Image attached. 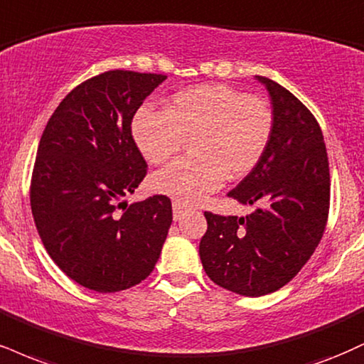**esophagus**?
I'll return each instance as SVG.
<instances>
[{"label": "esophagus", "instance_id": "esophagus-1", "mask_svg": "<svg viewBox=\"0 0 364 364\" xmlns=\"http://www.w3.org/2000/svg\"><path fill=\"white\" fill-rule=\"evenodd\" d=\"M186 207L183 203H179L178 200L173 201V213H174V220H181L183 213H185Z\"/></svg>", "mask_w": 364, "mask_h": 364}]
</instances>
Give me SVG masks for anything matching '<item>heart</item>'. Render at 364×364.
<instances>
[{
    "label": "heart",
    "mask_w": 364,
    "mask_h": 364,
    "mask_svg": "<svg viewBox=\"0 0 364 364\" xmlns=\"http://www.w3.org/2000/svg\"><path fill=\"white\" fill-rule=\"evenodd\" d=\"M274 115L268 103L225 85H203L176 93L166 110L140 108L134 140L151 164H163L191 142V156L152 176L157 193L198 203L225 178L240 179L259 164L269 146Z\"/></svg>",
    "instance_id": "heart-1"
}]
</instances>
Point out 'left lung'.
<instances>
[{"label":"left lung","mask_w":364,"mask_h":364,"mask_svg":"<svg viewBox=\"0 0 364 364\" xmlns=\"http://www.w3.org/2000/svg\"><path fill=\"white\" fill-rule=\"evenodd\" d=\"M274 115L269 146L259 164L229 191L246 217L205 212L208 229L200 259L213 283L244 296L279 290L296 277L321 242L329 215L331 176L321 127L310 110L268 77Z\"/></svg>","instance_id":"8db88e82"}]
</instances>
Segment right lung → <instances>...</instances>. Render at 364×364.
<instances>
[{
  "mask_svg": "<svg viewBox=\"0 0 364 364\" xmlns=\"http://www.w3.org/2000/svg\"><path fill=\"white\" fill-rule=\"evenodd\" d=\"M164 80L117 69L81 82L52 113L38 144L30 185L38 235L52 261L93 291L146 279L168 237V196L125 201L147 173L132 118Z\"/></svg>",
  "mask_w": 364,
  "mask_h": 364,
  "instance_id": "1",
  "label": "right lung"
}]
</instances>
